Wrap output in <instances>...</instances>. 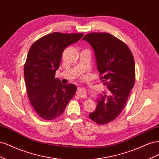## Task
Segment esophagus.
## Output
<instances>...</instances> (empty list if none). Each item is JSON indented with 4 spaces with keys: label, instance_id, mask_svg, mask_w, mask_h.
<instances>
[{
    "label": "esophagus",
    "instance_id": "esophagus-1",
    "mask_svg": "<svg viewBox=\"0 0 159 159\" xmlns=\"http://www.w3.org/2000/svg\"><path fill=\"white\" fill-rule=\"evenodd\" d=\"M77 94L81 98H86V89L83 88H78V91H77Z\"/></svg>",
    "mask_w": 159,
    "mask_h": 159
}]
</instances>
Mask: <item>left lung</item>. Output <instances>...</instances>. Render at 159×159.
<instances>
[{"instance_id":"8db88e82","label":"left lung","mask_w":159,"mask_h":159,"mask_svg":"<svg viewBox=\"0 0 159 159\" xmlns=\"http://www.w3.org/2000/svg\"><path fill=\"white\" fill-rule=\"evenodd\" d=\"M83 40L93 48L100 80L110 95L100 94L97 107L89 118L96 123L107 124L121 114L135 81L132 53L123 42L106 32H91Z\"/></svg>"}]
</instances>
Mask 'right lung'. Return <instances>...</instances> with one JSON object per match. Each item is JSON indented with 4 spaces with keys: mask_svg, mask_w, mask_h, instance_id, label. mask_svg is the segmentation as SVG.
<instances>
[{
    "mask_svg": "<svg viewBox=\"0 0 159 159\" xmlns=\"http://www.w3.org/2000/svg\"><path fill=\"white\" fill-rule=\"evenodd\" d=\"M83 36L82 33L53 32L34 42L28 51L25 81L30 102L41 118L52 120L59 117L75 94V85L62 84L55 75L64 49Z\"/></svg>",
    "mask_w": 159,
    "mask_h": 159,
    "instance_id": "1",
    "label": "right lung"
}]
</instances>
